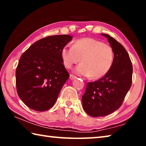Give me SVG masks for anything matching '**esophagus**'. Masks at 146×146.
I'll return each instance as SVG.
<instances>
[{"label":"esophagus","instance_id":"1","mask_svg":"<svg viewBox=\"0 0 146 146\" xmlns=\"http://www.w3.org/2000/svg\"><path fill=\"white\" fill-rule=\"evenodd\" d=\"M70 80H74V79H75L76 78V76H75L74 75H70Z\"/></svg>","mask_w":146,"mask_h":146}]
</instances>
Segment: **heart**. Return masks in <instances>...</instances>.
Here are the masks:
<instances>
[{
    "mask_svg": "<svg viewBox=\"0 0 146 146\" xmlns=\"http://www.w3.org/2000/svg\"><path fill=\"white\" fill-rule=\"evenodd\" d=\"M61 58L66 68L80 62L74 70L76 75L97 79L103 77L112 67L114 54L112 48L104 42L91 38H84L74 46L67 45L61 49Z\"/></svg>",
    "mask_w": 146,
    "mask_h": 146,
    "instance_id": "obj_1",
    "label": "heart"
}]
</instances>
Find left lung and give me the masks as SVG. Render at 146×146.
Instances as JSON below:
<instances>
[{
  "instance_id": "1",
  "label": "left lung",
  "mask_w": 146,
  "mask_h": 146,
  "mask_svg": "<svg viewBox=\"0 0 146 146\" xmlns=\"http://www.w3.org/2000/svg\"><path fill=\"white\" fill-rule=\"evenodd\" d=\"M114 58L110 71L94 82H88L82 95V106L93 117H104L119 108L131 86L133 66L127 51L122 44L108 34Z\"/></svg>"
}]
</instances>
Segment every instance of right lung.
I'll return each instance as SVG.
<instances>
[{
  "label": "right lung",
  "instance_id": "add662e5",
  "mask_svg": "<svg viewBox=\"0 0 146 146\" xmlns=\"http://www.w3.org/2000/svg\"><path fill=\"white\" fill-rule=\"evenodd\" d=\"M69 35L47 36L36 41L22 55L16 70L17 93L32 110L52 108L70 77L61 58V49L72 40Z\"/></svg>",
  "mask_w": 146,
  "mask_h": 146
}]
</instances>
